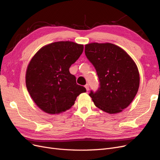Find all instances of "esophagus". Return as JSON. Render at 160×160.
Wrapping results in <instances>:
<instances>
[{"mask_svg":"<svg viewBox=\"0 0 160 160\" xmlns=\"http://www.w3.org/2000/svg\"><path fill=\"white\" fill-rule=\"evenodd\" d=\"M85 88H86V89L87 91H89V84H86V85H85Z\"/></svg>","mask_w":160,"mask_h":160,"instance_id":"1","label":"esophagus"}]
</instances>
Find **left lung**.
<instances>
[{
    "label": "left lung",
    "mask_w": 160,
    "mask_h": 160,
    "mask_svg": "<svg viewBox=\"0 0 160 160\" xmlns=\"http://www.w3.org/2000/svg\"><path fill=\"white\" fill-rule=\"evenodd\" d=\"M85 55L95 67L99 81L89 95L95 105L109 114L120 112L135 98L139 87V73L133 60L113 44L91 43Z\"/></svg>",
    "instance_id": "left-lung-1"
}]
</instances>
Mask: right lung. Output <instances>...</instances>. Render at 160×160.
<instances>
[{"instance_id": "obj_1", "label": "right lung", "mask_w": 160, "mask_h": 160, "mask_svg": "<svg viewBox=\"0 0 160 160\" xmlns=\"http://www.w3.org/2000/svg\"><path fill=\"white\" fill-rule=\"evenodd\" d=\"M83 50L84 46L73 42H57L42 48L30 61L26 86L34 102L45 112H64L80 93L86 92L69 72Z\"/></svg>"}]
</instances>
